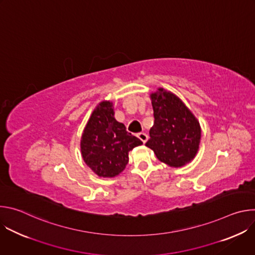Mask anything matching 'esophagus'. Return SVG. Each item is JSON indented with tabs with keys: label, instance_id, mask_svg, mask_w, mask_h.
Listing matches in <instances>:
<instances>
[{
	"label": "esophagus",
	"instance_id": "1",
	"mask_svg": "<svg viewBox=\"0 0 255 255\" xmlns=\"http://www.w3.org/2000/svg\"><path fill=\"white\" fill-rule=\"evenodd\" d=\"M137 137L143 142V143H145L147 141V139H148V136L146 135V133H143V132H141V133H138L137 134Z\"/></svg>",
	"mask_w": 255,
	"mask_h": 255
}]
</instances>
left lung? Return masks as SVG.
Returning a JSON list of instances; mask_svg holds the SVG:
<instances>
[{
    "label": "left lung",
    "mask_w": 255,
    "mask_h": 255,
    "mask_svg": "<svg viewBox=\"0 0 255 255\" xmlns=\"http://www.w3.org/2000/svg\"><path fill=\"white\" fill-rule=\"evenodd\" d=\"M154 124L149 131L146 146L161 162L181 167L198 153L201 126L198 119L176 95L158 88L150 94Z\"/></svg>",
    "instance_id": "obj_1"
}]
</instances>
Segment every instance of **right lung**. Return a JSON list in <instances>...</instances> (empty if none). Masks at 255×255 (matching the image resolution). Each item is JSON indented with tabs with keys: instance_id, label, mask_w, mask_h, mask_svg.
I'll return each mask as SVG.
<instances>
[{
	"instance_id": "add662e5",
	"label": "right lung",
	"mask_w": 255,
	"mask_h": 255,
	"mask_svg": "<svg viewBox=\"0 0 255 255\" xmlns=\"http://www.w3.org/2000/svg\"><path fill=\"white\" fill-rule=\"evenodd\" d=\"M114 115L113 102L99 103L81 138L83 159L100 177H115L121 173L129 161V151L142 144Z\"/></svg>"
}]
</instances>
